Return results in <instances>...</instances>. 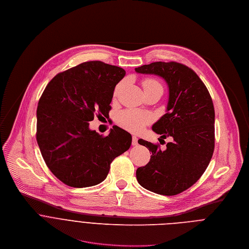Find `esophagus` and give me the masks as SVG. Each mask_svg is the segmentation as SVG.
<instances>
[{
  "instance_id": "1",
  "label": "esophagus",
  "mask_w": 249,
  "mask_h": 249,
  "mask_svg": "<svg viewBox=\"0 0 249 249\" xmlns=\"http://www.w3.org/2000/svg\"><path fill=\"white\" fill-rule=\"evenodd\" d=\"M138 138L136 137V136H132V141H131V144H132V146H135V145H137L138 144Z\"/></svg>"
}]
</instances>
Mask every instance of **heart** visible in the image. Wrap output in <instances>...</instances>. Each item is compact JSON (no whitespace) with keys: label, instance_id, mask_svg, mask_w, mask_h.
<instances>
[{"label":"heart","instance_id":"obj_1","mask_svg":"<svg viewBox=\"0 0 249 249\" xmlns=\"http://www.w3.org/2000/svg\"><path fill=\"white\" fill-rule=\"evenodd\" d=\"M154 87H162L161 83L156 79H145L143 81V88H154ZM120 85L116 88L118 91ZM151 121V117L148 114L136 111V110H125L118 116L119 124L124 129L131 132H139L143 129V127Z\"/></svg>","mask_w":249,"mask_h":249}]
</instances>
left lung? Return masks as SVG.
<instances>
[{
    "mask_svg": "<svg viewBox=\"0 0 249 249\" xmlns=\"http://www.w3.org/2000/svg\"><path fill=\"white\" fill-rule=\"evenodd\" d=\"M138 73L156 74L169 87L167 113L153 124L160 145L139 139L152 155L136 170L141 186L162 195H177L193 185L207 169L215 147V110L205 84L191 69L177 62H155L135 69ZM160 140V138H159Z\"/></svg>",
    "mask_w": 249,
    "mask_h": 249,
    "instance_id": "left-lung-1",
    "label": "left lung"
}]
</instances>
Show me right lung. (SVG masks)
Wrapping results in <instances>:
<instances>
[{
  "label": "right lung",
  "mask_w": 249,
  "mask_h": 249,
  "mask_svg": "<svg viewBox=\"0 0 249 249\" xmlns=\"http://www.w3.org/2000/svg\"><path fill=\"white\" fill-rule=\"evenodd\" d=\"M122 68L100 61L58 73L46 86L37 108L36 139L54 176L71 187L102 182L113 160L128 150L131 135L114 125L108 135L89 128L94 114L107 115Z\"/></svg>",
  "instance_id": "1"
}]
</instances>
